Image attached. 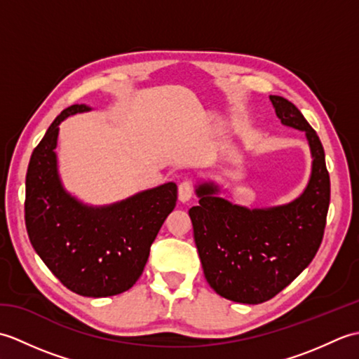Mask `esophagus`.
Here are the masks:
<instances>
[{"label":"esophagus","instance_id":"34e87169","mask_svg":"<svg viewBox=\"0 0 359 359\" xmlns=\"http://www.w3.org/2000/svg\"><path fill=\"white\" fill-rule=\"evenodd\" d=\"M194 187L191 180H184L179 184V201L180 202H188L193 197Z\"/></svg>","mask_w":359,"mask_h":359}]
</instances>
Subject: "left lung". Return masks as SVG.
I'll list each match as a JSON object with an SVG mask.
<instances>
[{"instance_id": "left-lung-1", "label": "left lung", "mask_w": 359, "mask_h": 359, "mask_svg": "<svg viewBox=\"0 0 359 359\" xmlns=\"http://www.w3.org/2000/svg\"><path fill=\"white\" fill-rule=\"evenodd\" d=\"M270 102L280 123L306 134L311 171L292 202L248 208L220 197L212 180L196 185L199 205L189 210L194 242L210 287L226 299L261 304L284 290L321 245L330 203V177L321 140L301 111L279 95Z\"/></svg>"}]
</instances>
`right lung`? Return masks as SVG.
Here are the masks:
<instances>
[{
  "mask_svg": "<svg viewBox=\"0 0 359 359\" xmlns=\"http://www.w3.org/2000/svg\"><path fill=\"white\" fill-rule=\"evenodd\" d=\"M88 104H72L53 120L30 157L25 217L36 255L71 292L106 297L142 276L151 243L177 201L174 182L109 205H88L65 188L58 172L60 123Z\"/></svg>",
  "mask_w": 359,
  "mask_h": 359,
  "instance_id": "obj_1",
  "label": "right lung"
}]
</instances>
